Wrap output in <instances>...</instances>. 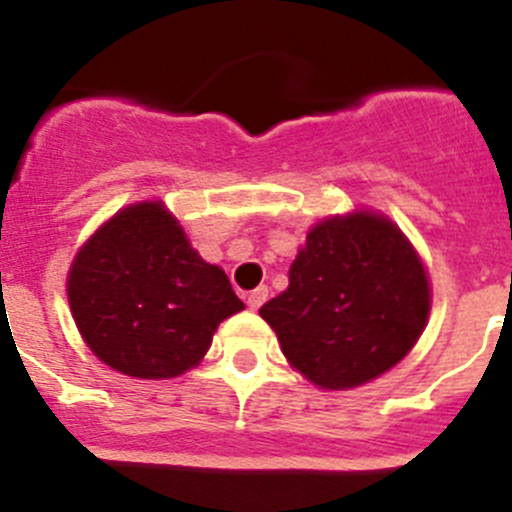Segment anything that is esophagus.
I'll return each mask as SVG.
<instances>
[{
    "label": "esophagus",
    "mask_w": 512,
    "mask_h": 512,
    "mask_svg": "<svg viewBox=\"0 0 512 512\" xmlns=\"http://www.w3.org/2000/svg\"><path fill=\"white\" fill-rule=\"evenodd\" d=\"M265 300H267V288H265V285H260V288H255V290H250V293H247V305H250L252 310L260 308V305L265 303Z\"/></svg>",
    "instance_id": "esophagus-1"
}]
</instances>
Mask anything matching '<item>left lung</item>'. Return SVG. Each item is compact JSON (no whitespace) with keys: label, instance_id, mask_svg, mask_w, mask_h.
Segmentation results:
<instances>
[{"label":"left lung","instance_id":"8db88e82","mask_svg":"<svg viewBox=\"0 0 512 512\" xmlns=\"http://www.w3.org/2000/svg\"><path fill=\"white\" fill-rule=\"evenodd\" d=\"M427 313L417 252L389 219L366 212L315 224L288 290L260 308L290 364L323 389H351L399 364Z\"/></svg>","mask_w":512,"mask_h":512}]
</instances>
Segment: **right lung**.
<instances>
[{"mask_svg": "<svg viewBox=\"0 0 512 512\" xmlns=\"http://www.w3.org/2000/svg\"><path fill=\"white\" fill-rule=\"evenodd\" d=\"M68 298L95 356L138 379L197 366L219 323L245 308L159 202L123 209L90 237L70 267Z\"/></svg>", "mask_w": 512, "mask_h": 512, "instance_id": "add662e5", "label": "right lung"}]
</instances>
